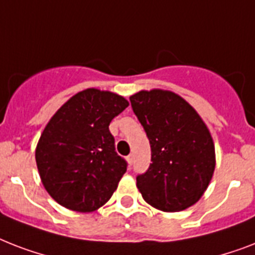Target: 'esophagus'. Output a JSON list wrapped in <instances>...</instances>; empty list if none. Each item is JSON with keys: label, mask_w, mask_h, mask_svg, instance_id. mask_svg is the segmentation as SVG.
I'll return each instance as SVG.
<instances>
[{"label": "esophagus", "mask_w": 255, "mask_h": 255, "mask_svg": "<svg viewBox=\"0 0 255 255\" xmlns=\"http://www.w3.org/2000/svg\"><path fill=\"white\" fill-rule=\"evenodd\" d=\"M127 161H128V164H129V165H132V164H133V155H128L127 156Z\"/></svg>", "instance_id": "esophagus-1"}]
</instances>
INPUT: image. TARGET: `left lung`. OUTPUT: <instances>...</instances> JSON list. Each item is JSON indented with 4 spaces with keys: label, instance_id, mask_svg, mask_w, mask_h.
Here are the masks:
<instances>
[{
    "label": "left lung",
    "instance_id": "8db88e82",
    "mask_svg": "<svg viewBox=\"0 0 255 255\" xmlns=\"http://www.w3.org/2000/svg\"><path fill=\"white\" fill-rule=\"evenodd\" d=\"M151 144V165L136 177L149 205L180 212L194 205L216 168L214 143L197 111L181 96L155 88L129 98Z\"/></svg>",
    "mask_w": 255,
    "mask_h": 255
}]
</instances>
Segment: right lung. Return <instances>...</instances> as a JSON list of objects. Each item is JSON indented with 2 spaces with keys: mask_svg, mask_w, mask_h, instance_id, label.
Wrapping results in <instances>:
<instances>
[{
  "mask_svg": "<svg viewBox=\"0 0 255 255\" xmlns=\"http://www.w3.org/2000/svg\"><path fill=\"white\" fill-rule=\"evenodd\" d=\"M128 104L118 94L87 88L46 124L35 161L45 189L59 205L90 213L111 198L127 163L115 152L108 126Z\"/></svg>",
  "mask_w": 255,
  "mask_h": 255,
  "instance_id": "add662e5",
  "label": "right lung"
}]
</instances>
